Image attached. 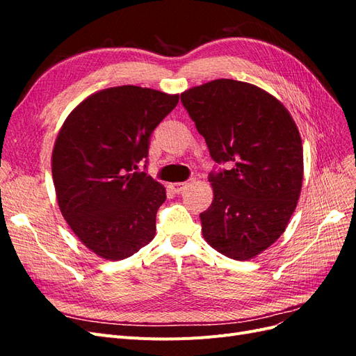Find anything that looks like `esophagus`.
<instances>
[{
	"label": "esophagus",
	"mask_w": 356,
	"mask_h": 356,
	"mask_svg": "<svg viewBox=\"0 0 356 356\" xmlns=\"http://www.w3.org/2000/svg\"><path fill=\"white\" fill-rule=\"evenodd\" d=\"M193 181H195V178H190L188 181H184V182H174V184H170L169 187H170V190H172V191H174V193H178V195H179V193H181V191H184V190L191 184Z\"/></svg>",
	"instance_id": "obj_1"
}]
</instances>
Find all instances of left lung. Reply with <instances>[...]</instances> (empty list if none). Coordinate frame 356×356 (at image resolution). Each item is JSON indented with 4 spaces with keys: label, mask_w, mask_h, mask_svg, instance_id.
Masks as SVG:
<instances>
[{
    "label": "left lung",
    "mask_w": 356,
    "mask_h": 356,
    "mask_svg": "<svg viewBox=\"0 0 356 356\" xmlns=\"http://www.w3.org/2000/svg\"><path fill=\"white\" fill-rule=\"evenodd\" d=\"M215 163L211 207L200 213L207 242L233 260H250L279 239L303 182V147L293 117L254 84L213 80L181 93Z\"/></svg>",
    "instance_id": "obj_1"
}]
</instances>
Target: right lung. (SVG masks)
Returning <instances> with one entry per match:
<instances>
[{
	"instance_id": "1",
	"label": "right lung",
	"mask_w": 356,
	"mask_h": 356,
	"mask_svg": "<svg viewBox=\"0 0 356 356\" xmlns=\"http://www.w3.org/2000/svg\"><path fill=\"white\" fill-rule=\"evenodd\" d=\"M178 95L118 86L86 98L68 115L51 154L59 209L75 236L105 260L152 242L165 187L139 165Z\"/></svg>"
}]
</instances>
